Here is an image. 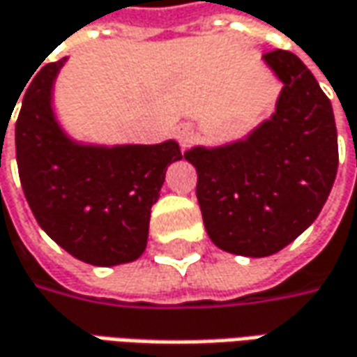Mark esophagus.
<instances>
[{"label": "esophagus", "mask_w": 357, "mask_h": 357, "mask_svg": "<svg viewBox=\"0 0 357 357\" xmlns=\"http://www.w3.org/2000/svg\"><path fill=\"white\" fill-rule=\"evenodd\" d=\"M179 140L183 142V144H185V142L190 140V136H191V132H190V128H181L179 130Z\"/></svg>", "instance_id": "1"}]
</instances>
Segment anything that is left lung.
I'll return each instance as SVG.
<instances>
[{"mask_svg": "<svg viewBox=\"0 0 357 357\" xmlns=\"http://www.w3.org/2000/svg\"><path fill=\"white\" fill-rule=\"evenodd\" d=\"M264 61L284 82L277 112L245 142L185 160L197 169V202L209 239L245 257H268L296 239L324 207L338 172L330 98L290 51Z\"/></svg>", "mask_w": 357, "mask_h": 357, "instance_id": "8db88e82", "label": "left lung"}]
</instances>
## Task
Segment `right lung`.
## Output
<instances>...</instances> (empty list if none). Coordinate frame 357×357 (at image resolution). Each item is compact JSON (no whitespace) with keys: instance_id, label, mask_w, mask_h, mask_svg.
I'll return each mask as SVG.
<instances>
[{"instance_id":"add662e5","label":"right lung","mask_w":357,"mask_h":357,"mask_svg":"<svg viewBox=\"0 0 357 357\" xmlns=\"http://www.w3.org/2000/svg\"><path fill=\"white\" fill-rule=\"evenodd\" d=\"M63 63L45 65L23 94L15 122L21 188L41 229L75 259L96 266L130 263L146 249L150 209L167 166L181 160L179 146L73 144L51 110Z\"/></svg>"}]
</instances>
